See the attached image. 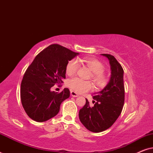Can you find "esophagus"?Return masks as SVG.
<instances>
[{
    "label": "esophagus",
    "mask_w": 153,
    "mask_h": 153,
    "mask_svg": "<svg viewBox=\"0 0 153 153\" xmlns=\"http://www.w3.org/2000/svg\"><path fill=\"white\" fill-rule=\"evenodd\" d=\"M70 94H71V96H72V97H79L78 94H77L76 93H75L74 91H70Z\"/></svg>",
    "instance_id": "obj_1"
}]
</instances>
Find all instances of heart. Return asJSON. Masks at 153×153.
Here are the masks:
<instances>
[{
	"instance_id": "b5f03b06",
	"label": "heart",
	"mask_w": 153,
	"mask_h": 153,
	"mask_svg": "<svg viewBox=\"0 0 153 153\" xmlns=\"http://www.w3.org/2000/svg\"><path fill=\"white\" fill-rule=\"evenodd\" d=\"M80 61L84 63L87 68L93 72L92 79L97 87L102 88L106 84L107 79L104 73V65L100 60L91 57H85L82 58ZM79 68V63L78 60L76 59L71 60L67 65V74L72 76L78 71ZM68 85L71 90L77 93H84L93 89V84L91 81L82 80L78 77H74L70 79L68 82Z\"/></svg>"
}]
</instances>
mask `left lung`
Instances as JSON below:
<instances>
[{"mask_svg":"<svg viewBox=\"0 0 153 153\" xmlns=\"http://www.w3.org/2000/svg\"><path fill=\"white\" fill-rule=\"evenodd\" d=\"M109 60L110 81L106 87L93 96L94 106L85 104L79 111V120L84 127L93 132H101L109 128L122 112L125 102L124 71L114 56L102 54Z\"/></svg>","mask_w":153,"mask_h":153,"instance_id":"obj_1","label":"left lung"}]
</instances>
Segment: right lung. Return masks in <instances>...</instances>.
I'll return each instance as SVG.
<instances>
[{
  "instance_id": "right-lung-1",
  "label": "right lung",
  "mask_w": 153,
  "mask_h": 153,
  "mask_svg": "<svg viewBox=\"0 0 153 153\" xmlns=\"http://www.w3.org/2000/svg\"><path fill=\"white\" fill-rule=\"evenodd\" d=\"M78 54L53 44L37 54L27 68L21 83V100L32 120L45 122L58 114L60 104L70 97V90L58 93L51 88L63 83L67 65Z\"/></svg>"
}]
</instances>
